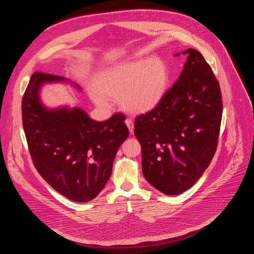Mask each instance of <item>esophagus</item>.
<instances>
[{"label": "esophagus", "instance_id": "34e87169", "mask_svg": "<svg viewBox=\"0 0 254 254\" xmlns=\"http://www.w3.org/2000/svg\"><path fill=\"white\" fill-rule=\"evenodd\" d=\"M126 125L127 126L129 132H130V133H132V132H133V128H134V124H133L132 120H130V119H127V120H126Z\"/></svg>", "mask_w": 254, "mask_h": 254}]
</instances>
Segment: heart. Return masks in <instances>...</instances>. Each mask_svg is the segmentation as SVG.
I'll return each instance as SVG.
<instances>
[{
  "label": "heart",
  "instance_id": "obj_1",
  "mask_svg": "<svg viewBox=\"0 0 254 254\" xmlns=\"http://www.w3.org/2000/svg\"><path fill=\"white\" fill-rule=\"evenodd\" d=\"M169 82V68L162 58H140L97 72L89 96L103 110L112 107V99H119L121 107L129 113H147L162 102Z\"/></svg>",
  "mask_w": 254,
  "mask_h": 254
}]
</instances>
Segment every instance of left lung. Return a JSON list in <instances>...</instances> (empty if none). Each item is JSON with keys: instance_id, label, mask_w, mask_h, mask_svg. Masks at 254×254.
Here are the masks:
<instances>
[{"instance_id": "obj_1", "label": "left lung", "mask_w": 254, "mask_h": 254, "mask_svg": "<svg viewBox=\"0 0 254 254\" xmlns=\"http://www.w3.org/2000/svg\"><path fill=\"white\" fill-rule=\"evenodd\" d=\"M182 55L188 57L178 80L156 108L134 123L143 175L169 196L190 189L207 169L222 118L221 90L210 66L194 49Z\"/></svg>"}]
</instances>
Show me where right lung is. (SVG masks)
I'll list each match as a JSON object with an SVG mask.
<instances>
[{"mask_svg":"<svg viewBox=\"0 0 254 254\" xmlns=\"http://www.w3.org/2000/svg\"><path fill=\"white\" fill-rule=\"evenodd\" d=\"M65 82L71 83L64 77L34 73L22 98V124L33 164L41 176L64 197L85 202L106 185L117 151L129 132L121 114L96 122L81 108L44 106L42 86Z\"/></svg>","mask_w":254,"mask_h":254,"instance_id":"obj_1","label":"right lung"}]
</instances>
